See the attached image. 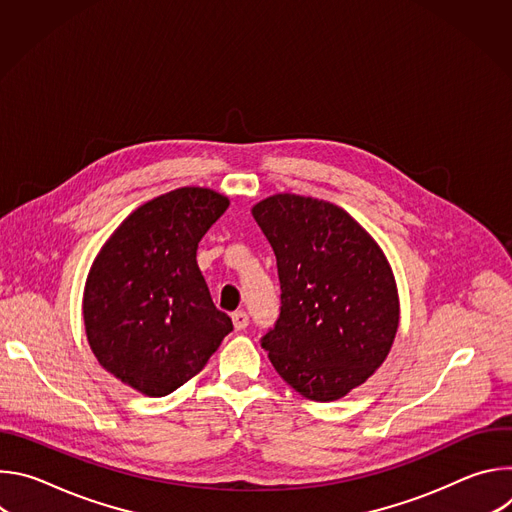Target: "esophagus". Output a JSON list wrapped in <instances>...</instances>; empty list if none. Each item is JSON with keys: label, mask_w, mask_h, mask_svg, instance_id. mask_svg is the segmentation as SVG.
<instances>
[{"label": "esophagus", "mask_w": 512, "mask_h": 512, "mask_svg": "<svg viewBox=\"0 0 512 512\" xmlns=\"http://www.w3.org/2000/svg\"><path fill=\"white\" fill-rule=\"evenodd\" d=\"M233 326L237 328V330H245L247 326H249V316H247V312H243V310H237V312H233Z\"/></svg>", "instance_id": "obj_1"}]
</instances>
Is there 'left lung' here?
<instances>
[{
    "label": "left lung",
    "instance_id": "8db88e82",
    "mask_svg": "<svg viewBox=\"0 0 512 512\" xmlns=\"http://www.w3.org/2000/svg\"><path fill=\"white\" fill-rule=\"evenodd\" d=\"M251 212L281 283L279 318L261 346L306 399H342L391 352L399 328L393 269L377 241L332 202L283 192Z\"/></svg>",
    "mask_w": 512,
    "mask_h": 512
}]
</instances>
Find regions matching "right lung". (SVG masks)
<instances>
[{
  "instance_id": "right-lung-1",
  "label": "right lung",
  "mask_w": 512,
  "mask_h": 512,
  "mask_svg": "<svg viewBox=\"0 0 512 512\" xmlns=\"http://www.w3.org/2000/svg\"><path fill=\"white\" fill-rule=\"evenodd\" d=\"M229 208L210 188L184 186L135 208L95 257L83 296L101 367L148 397L198 375L233 330L196 263L206 231Z\"/></svg>"
}]
</instances>
